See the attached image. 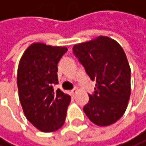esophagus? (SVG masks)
<instances>
[{
    "mask_svg": "<svg viewBox=\"0 0 146 146\" xmlns=\"http://www.w3.org/2000/svg\"><path fill=\"white\" fill-rule=\"evenodd\" d=\"M71 94H72V95H75L76 94H77V89L75 88V89H72V91H71Z\"/></svg>",
    "mask_w": 146,
    "mask_h": 146,
    "instance_id": "34e87169",
    "label": "esophagus"
}]
</instances>
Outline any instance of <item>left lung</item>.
I'll return each instance as SVG.
<instances>
[{"instance_id": "left-lung-1", "label": "left lung", "mask_w": 146, "mask_h": 146, "mask_svg": "<svg viewBox=\"0 0 146 146\" xmlns=\"http://www.w3.org/2000/svg\"><path fill=\"white\" fill-rule=\"evenodd\" d=\"M92 80L94 92L83 110L98 126H109L124 114L131 96V67L122 46L109 36H100L72 48Z\"/></svg>"}]
</instances>
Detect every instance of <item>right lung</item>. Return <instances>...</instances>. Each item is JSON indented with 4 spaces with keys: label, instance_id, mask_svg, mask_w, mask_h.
I'll return each instance as SVG.
<instances>
[{
    "label": "right lung",
    "instance_id": "1",
    "mask_svg": "<svg viewBox=\"0 0 146 146\" xmlns=\"http://www.w3.org/2000/svg\"><path fill=\"white\" fill-rule=\"evenodd\" d=\"M66 47L34 43L23 54L17 70L19 100L23 113L37 130L55 131L65 123L71 96L58 84V63Z\"/></svg>",
    "mask_w": 146,
    "mask_h": 146
}]
</instances>
